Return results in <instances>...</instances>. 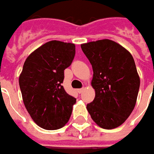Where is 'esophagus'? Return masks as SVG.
Masks as SVG:
<instances>
[{
  "mask_svg": "<svg viewBox=\"0 0 154 154\" xmlns=\"http://www.w3.org/2000/svg\"><path fill=\"white\" fill-rule=\"evenodd\" d=\"M77 92H78V93H82V92H84V88H80V89H78V90H77Z\"/></svg>",
  "mask_w": 154,
  "mask_h": 154,
  "instance_id": "obj_1",
  "label": "esophagus"
}]
</instances>
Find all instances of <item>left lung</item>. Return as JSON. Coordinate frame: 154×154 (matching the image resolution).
<instances>
[{
	"label": "left lung",
	"mask_w": 154,
	"mask_h": 154,
	"mask_svg": "<svg viewBox=\"0 0 154 154\" xmlns=\"http://www.w3.org/2000/svg\"><path fill=\"white\" fill-rule=\"evenodd\" d=\"M93 70L95 98L86 109L99 127H119L133 111L140 77L133 56L122 45L103 39L81 45Z\"/></svg>",
	"instance_id": "8db88e82"
}]
</instances>
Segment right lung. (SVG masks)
Here are the masks:
<instances>
[{
	"label": "right lung",
	"mask_w": 154,
	"mask_h": 154,
	"mask_svg": "<svg viewBox=\"0 0 154 154\" xmlns=\"http://www.w3.org/2000/svg\"><path fill=\"white\" fill-rule=\"evenodd\" d=\"M75 56V45L50 41L34 51L24 63L19 83L23 102L32 120L47 130L69 120L76 98L64 90V70Z\"/></svg>",
	"instance_id": "obj_1"
}]
</instances>
